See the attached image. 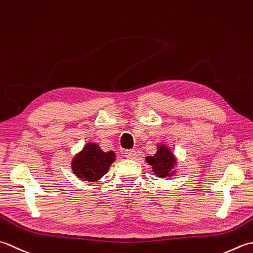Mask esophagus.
<instances>
[{
	"label": "esophagus",
	"mask_w": 253,
	"mask_h": 253,
	"mask_svg": "<svg viewBox=\"0 0 253 253\" xmlns=\"http://www.w3.org/2000/svg\"><path fill=\"white\" fill-rule=\"evenodd\" d=\"M125 156L128 159H134L136 157V152L134 149H126L125 152Z\"/></svg>",
	"instance_id": "34e87169"
}]
</instances>
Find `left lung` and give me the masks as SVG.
Here are the masks:
<instances>
[{
  "mask_svg": "<svg viewBox=\"0 0 253 253\" xmlns=\"http://www.w3.org/2000/svg\"><path fill=\"white\" fill-rule=\"evenodd\" d=\"M146 161L151 166H153V171L161 178L170 176L172 173L170 171L173 168V165L176 164V159H174L171 152L166 146L161 145L158 146L156 155L146 157Z\"/></svg>",
  "mask_w": 253,
  "mask_h": 253,
  "instance_id": "1",
  "label": "left lung"
}]
</instances>
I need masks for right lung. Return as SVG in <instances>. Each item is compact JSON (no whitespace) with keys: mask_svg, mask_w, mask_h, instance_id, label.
<instances>
[{"mask_svg":"<svg viewBox=\"0 0 253 253\" xmlns=\"http://www.w3.org/2000/svg\"><path fill=\"white\" fill-rule=\"evenodd\" d=\"M115 153L102 152L95 143H88L83 152L72 162V169L77 177L86 181H95L100 179L115 162Z\"/></svg>","mask_w":253,"mask_h":253,"instance_id":"add662e5","label":"right lung"}]
</instances>
